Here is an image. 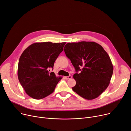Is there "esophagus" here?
Listing matches in <instances>:
<instances>
[{"label": "esophagus", "instance_id": "esophagus-1", "mask_svg": "<svg viewBox=\"0 0 131 131\" xmlns=\"http://www.w3.org/2000/svg\"><path fill=\"white\" fill-rule=\"evenodd\" d=\"M65 78L66 79H70L72 78V76L71 75H69V76H68V77H65Z\"/></svg>", "mask_w": 131, "mask_h": 131}]
</instances>
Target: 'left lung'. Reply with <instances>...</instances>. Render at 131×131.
<instances>
[{
	"label": "left lung",
	"instance_id": "obj_1",
	"mask_svg": "<svg viewBox=\"0 0 131 131\" xmlns=\"http://www.w3.org/2000/svg\"><path fill=\"white\" fill-rule=\"evenodd\" d=\"M64 51L77 73L73 75L76 84L73 90L86 100L99 97L109 86L113 74L107 52L100 44L85 41L68 43Z\"/></svg>",
	"mask_w": 131,
	"mask_h": 131
}]
</instances>
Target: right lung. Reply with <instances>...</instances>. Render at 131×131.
<instances>
[{"label": "right lung", "mask_w": 131, "mask_h": 131, "mask_svg": "<svg viewBox=\"0 0 131 131\" xmlns=\"http://www.w3.org/2000/svg\"><path fill=\"white\" fill-rule=\"evenodd\" d=\"M65 44L35 43L21 54L18 64V79L30 97L40 100L54 92L61 78L57 77L50 70H53L54 61L62 51Z\"/></svg>", "instance_id": "1"}]
</instances>
